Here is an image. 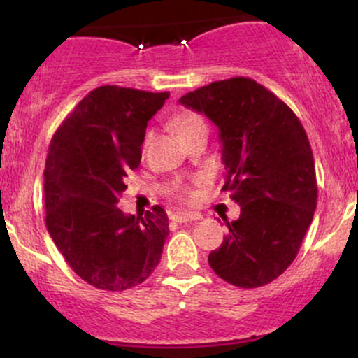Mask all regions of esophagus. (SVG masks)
Segmentation results:
<instances>
[{
  "label": "esophagus",
  "instance_id": "obj_1",
  "mask_svg": "<svg viewBox=\"0 0 358 358\" xmlns=\"http://www.w3.org/2000/svg\"><path fill=\"white\" fill-rule=\"evenodd\" d=\"M170 219L176 222V224H187V222H195V220H200L202 217L200 215H195V213H183V212H173L170 215Z\"/></svg>",
  "mask_w": 358,
  "mask_h": 358
}]
</instances>
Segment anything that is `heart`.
<instances>
[{"mask_svg":"<svg viewBox=\"0 0 358 358\" xmlns=\"http://www.w3.org/2000/svg\"><path fill=\"white\" fill-rule=\"evenodd\" d=\"M175 126L182 138L190 136V134L199 133V131H207V124H205L203 117L200 116V114L193 113V110H182V113L175 117ZM146 143H148V138L145 141V146ZM176 199L182 200V202H190L193 199V193L192 190H188V188L182 187L176 190Z\"/></svg>","mask_w":358,"mask_h":358,"instance_id":"obj_1","label":"heart"}]
</instances>
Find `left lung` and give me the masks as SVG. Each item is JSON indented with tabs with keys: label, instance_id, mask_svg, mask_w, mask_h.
<instances>
[{
	"label": "left lung",
	"instance_id": "obj_1",
	"mask_svg": "<svg viewBox=\"0 0 358 358\" xmlns=\"http://www.w3.org/2000/svg\"><path fill=\"white\" fill-rule=\"evenodd\" d=\"M183 106L219 127L225 185L241 205L208 264L229 285H269L298 256L318 199L315 159L296 114L249 77L185 94Z\"/></svg>",
	"mask_w": 358,
	"mask_h": 358
}]
</instances>
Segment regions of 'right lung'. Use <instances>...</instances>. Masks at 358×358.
Here are the masks:
<instances>
[{"instance_id":"right-lung-1","label":"right lung","mask_w":358,"mask_h":358,"mask_svg":"<svg viewBox=\"0 0 358 358\" xmlns=\"http://www.w3.org/2000/svg\"><path fill=\"white\" fill-rule=\"evenodd\" d=\"M170 92L101 85L53 134L45 163V224L73 273L90 286L124 291L146 281L162 259L168 217L117 207L124 176L141 162L148 121Z\"/></svg>"}]
</instances>
